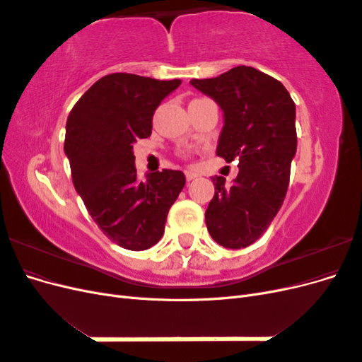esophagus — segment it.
<instances>
[{
	"mask_svg": "<svg viewBox=\"0 0 362 362\" xmlns=\"http://www.w3.org/2000/svg\"><path fill=\"white\" fill-rule=\"evenodd\" d=\"M194 178H198V173H194V172H185V180L192 181V180H194Z\"/></svg>",
	"mask_w": 362,
	"mask_h": 362,
	"instance_id": "esophagus-1",
	"label": "esophagus"
}]
</instances>
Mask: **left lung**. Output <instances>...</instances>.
<instances>
[{
	"mask_svg": "<svg viewBox=\"0 0 362 362\" xmlns=\"http://www.w3.org/2000/svg\"><path fill=\"white\" fill-rule=\"evenodd\" d=\"M190 84L223 112L216 154L238 160L231 187L213 177L214 196L205 211L216 243L242 249L266 233L286 199L291 160L298 148L296 105L284 84L250 66H237Z\"/></svg>",
	"mask_w": 362,
	"mask_h": 362,
	"instance_id": "obj_1",
	"label": "left lung"
}]
</instances>
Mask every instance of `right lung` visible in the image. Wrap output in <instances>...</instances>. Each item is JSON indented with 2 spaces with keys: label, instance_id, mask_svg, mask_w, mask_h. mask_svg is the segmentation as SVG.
<instances>
[{
  "label": "right lung",
  "instance_id": "1",
  "mask_svg": "<svg viewBox=\"0 0 362 362\" xmlns=\"http://www.w3.org/2000/svg\"><path fill=\"white\" fill-rule=\"evenodd\" d=\"M181 80L134 74L103 76L74 105L66 120L64 154L74 187L95 223L113 243L145 250L158 243L172 204L181 193V170L137 177L133 144L152 131L157 107Z\"/></svg>",
  "mask_w": 362,
  "mask_h": 362
}]
</instances>
